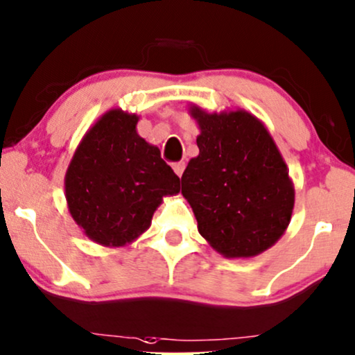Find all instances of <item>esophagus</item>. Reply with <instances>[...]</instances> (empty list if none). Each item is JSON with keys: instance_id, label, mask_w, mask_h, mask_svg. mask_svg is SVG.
I'll use <instances>...</instances> for the list:
<instances>
[{"instance_id": "34e87169", "label": "esophagus", "mask_w": 355, "mask_h": 355, "mask_svg": "<svg viewBox=\"0 0 355 355\" xmlns=\"http://www.w3.org/2000/svg\"><path fill=\"white\" fill-rule=\"evenodd\" d=\"M184 168H186V163H184V161H178V163H174V164H173V169H174V173H176L179 178L182 176V173H184Z\"/></svg>"}]
</instances>
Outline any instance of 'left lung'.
Returning <instances> with one entry per match:
<instances>
[{
    "instance_id": "left-lung-1",
    "label": "left lung",
    "mask_w": 355,
    "mask_h": 355,
    "mask_svg": "<svg viewBox=\"0 0 355 355\" xmlns=\"http://www.w3.org/2000/svg\"><path fill=\"white\" fill-rule=\"evenodd\" d=\"M189 112L200 128L199 156L181 181L199 233L225 257L261 254L285 233L295 204L282 155L246 110L209 114L192 105Z\"/></svg>"
}]
</instances>
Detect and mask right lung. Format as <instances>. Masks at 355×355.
<instances>
[{
	"label": "right lung",
	"instance_id": "1",
	"mask_svg": "<svg viewBox=\"0 0 355 355\" xmlns=\"http://www.w3.org/2000/svg\"><path fill=\"white\" fill-rule=\"evenodd\" d=\"M138 116L107 110L73 155L65 176L71 217L89 239L117 248L151 225L164 196L178 194L179 178L137 133Z\"/></svg>",
	"mask_w": 355,
	"mask_h": 355
}]
</instances>
